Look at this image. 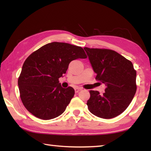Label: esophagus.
I'll return each mask as SVG.
<instances>
[{"label":"esophagus","mask_w":151,"mask_h":151,"mask_svg":"<svg viewBox=\"0 0 151 151\" xmlns=\"http://www.w3.org/2000/svg\"><path fill=\"white\" fill-rule=\"evenodd\" d=\"M81 88H75V93H78V91H80L81 90Z\"/></svg>","instance_id":"esophagus-1"}]
</instances>
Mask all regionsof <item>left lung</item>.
<instances>
[{
    "label": "left lung",
    "instance_id": "8db88e82",
    "mask_svg": "<svg viewBox=\"0 0 151 151\" xmlns=\"http://www.w3.org/2000/svg\"><path fill=\"white\" fill-rule=\"evenodd\" d=\"M95 79L106 86L101 95L91 90L87 102L89 111L99 117L111 119L126 110L136 92V71L132 63L114 50L84 47Z\"/></svg>",
    "mask_w": 151,
    "mask_h": 151
}]
</instances>
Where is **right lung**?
Masks as SVG:
<instances>
[{
    "mask_svg": "<svg viewBox=\"0 0 151 151\" xmlns=\"http://www.w3.org/2000/svg\"><path fill=\"white\" fill-rule=\"evenodd\" d=\"M86 58L81 47L60 42L46 44L32 53L18 78L20 97L27 110L43 120L63 114L75 90L62 88L58 78L66 73L71 61Z\"/></svg>",
    "mask_w": 151,
    "mask_h": 151,
    "instance_id": "right-lung-1",
    "label": "right lung"
}]
</instances>
